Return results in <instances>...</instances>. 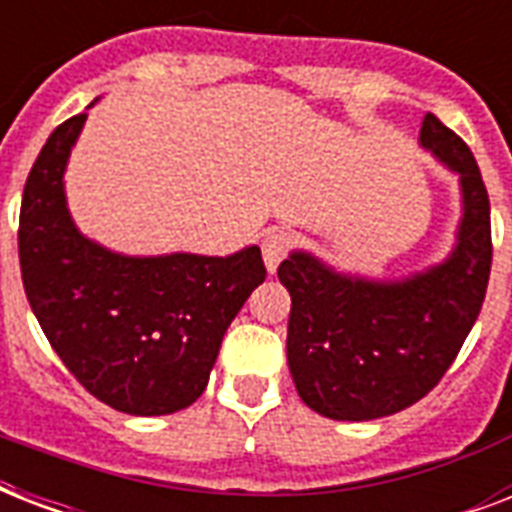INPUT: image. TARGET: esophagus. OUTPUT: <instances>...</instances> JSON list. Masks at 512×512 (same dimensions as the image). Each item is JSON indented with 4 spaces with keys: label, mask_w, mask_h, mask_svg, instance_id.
<instances>
[{
    "label": "esophagus",
    "mask_w": 512,
    "mask_h": 512,
    "mask_svg": "<svg viewBox=\"0 0 512 512\" xmlns=\"http://www.w3.org/2000/svg\"><path fill=\"white\" fill-rule=\"evenodd\" d=\"M289 249V236L284 231H271L268 236L263 239V260H265V268L268 273H276L279 263L284 260Z\"/></svg>",
    "instance_id": "1"
}]
</instances>
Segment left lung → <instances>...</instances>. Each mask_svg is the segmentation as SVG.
Wrapping results in <instances>:
<instances>
[{"mask_svg":"<svg viewBox=\"0 0 512 512\" xmlns=\"http://www.w3.org/2000/svg\"><path fill=\"white\" fill-rule=\"evenodd\" d=\"M420 148L460 183L449 255L398 279L337 271L305 249L279 265L292 297L287 361L295 388L329 420L366 422L428 396L476 324L492 271L489 193L470 148L433 114Z\"/></svg>","mask_w":512,"mask_h":512,"instance_id":"obj_1","label":"left lung"}]
</instances>
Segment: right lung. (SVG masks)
Returning a JSON list of instances; mask_svg holds the SVG:
<instances>
[{"label":"right lung","mask_w":512,"mask_h":512,"mask_svg":"<svg viewBox=\"0 0 512 512\" xmlns=\"http://www.w3.org/2000/svg\"><path fill=\"white\" fill-rule=\"evenodd\" d=\"M84 122L79 114L52 132L23 188L26 297L60 361L98 401L135 417L180 412L204 393L225 332L265 281L260 247L124 255L84 236L63 180Z\"/></svg>","instance_id":"right-lung-1"}]
</instances>
